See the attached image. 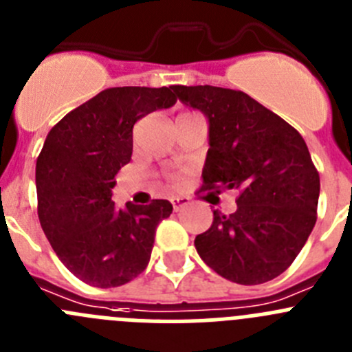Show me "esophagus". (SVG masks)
Listing matches in <instances>:
<instances>
[{"instance_id": "obj_1", "label": "esophagus", "mask_w": 352, "mask_h": 352, "mask_svg": "<svg viewBox=\"0 0 352 352\" xmlns=\"http://www.w3.org/2000/svg\"><path fill=\"white\" fill-rule=\"evenodd\" d=\"M170 202H173L174 211H179V209L186 208V206L190 204V199H186V197H173V199H170Z\"/></svg>"}]
</instances>
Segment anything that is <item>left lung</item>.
<instances>
[{"label":"left lung","instance_id":"obj_1","mask_svg":"<svg viewBox=\"0 0 352 352\" xmlns=\"http://www.w3.org/2000/svg\"><path fill=\"white\" fill-rule=\"evenodd\" d=\"M183 104L209 122L202 190H237L232 214L212 211L195 237L199 256L216 274L262 285L285 272L316 223L319 173L304 138L241 90L174 85Z\"/></svg>","mask_w":352,"mask_h":352}]
</instances>
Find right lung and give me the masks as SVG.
I'll use <instances>...</instances> for the list:
<instances>
[{"label":"right lung","mask_w":352,"mask_h":352,"mask_svg":"<svg viewBox=\"0 0 352 352\" xmlns=\"http://www.w3.org/2000/svg\"><path fill=\"white\" fill-rule=\"evenodd\" d=\"M176 102L174 85L113 87L52 127L36 160L38 218L60 262L80 281L115 288L146 269L157 225L173 212L111 201L115 176L132 155V127Z\"/></svg>","instance_id":"1"}]
</instances>
